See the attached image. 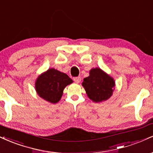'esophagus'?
<instances>
[{"label": "esophagus", "instance_id": "1", "mask_svg": "<svg viewBox=\"0 0 153 153\" xmlns=\"http://www.w3.org/2000/svg\"><path fill=\"white\" fill-rule=\"evenodd\" d=\"M73 80L76 83H79V82H80V81H81V78L80 77H76V78H73Z\"/></svg>", "mask_w": 153, "mask_h": 153}]
</instances>
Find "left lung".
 Segmentation results:
<instances>
[{"mask_svg":"<svg viewBox=\"0 0 153 153\" xmlns=\"http://www.w3.org/2000/svg\"><path fill=\"white\" fill-rule=\"evenodd\" d=\"M82 85L92 101L101 102L113 95L115 82L113 77L100 68H95L90 71L89 76L83 79Z\"/></svg>","mask_w":153,"mask_h":153,"instance_id":"left-lung-1","label":"left lung"}]
</instances>
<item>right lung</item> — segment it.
Returning <instances> with one entry per match:
<instances>
[{
	"mask_svg": "<svg viewBox=\"0 0 153 153\" xmlns=\"http://www.w3.org/2000/svg\"><path fill=\"white\" fill-rule=\"evenodd\" d=\"M65 73L50 68L38 77L35 82L36 91L43 100L55 104L61 99L65 88L73 82Z\"/></svg>",
	"mask_w": 153,
	"mask_h": 153,
	"instance_id": "obj_1",
	"label": "right lung"
}]
</instances>
